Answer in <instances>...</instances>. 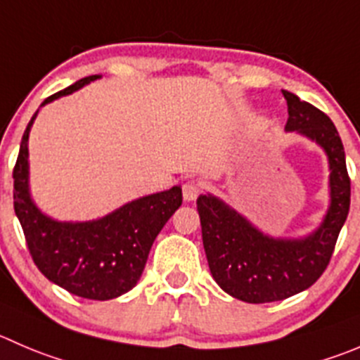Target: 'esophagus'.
<instances>
[{
  "instance_id": "obj_1",
  "label": "esophagus",
  "mask_w": 360,
  "mask_h": 360,
  "mask_svg": "<svg viewBox=\"0 0 360 360\" xmlns=\"http://www.w3.org/2000/svg\"><path fill=\"white\" fill-rule=\"evenodd\" d=\"M182 194L186 201L196 200V198L201 194V184L198 182V180H187L182 187Z\"/></svg>"
}]
</instances>
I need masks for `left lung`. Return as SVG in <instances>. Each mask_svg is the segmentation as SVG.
Returning <instances> with one entry per match:
<instances>
[{"instance_id":"8db88e82","label":"left lung","mask_w":360,"mask_h":360,"mask_svg":"<svg viewBox=\"0 0 360 360\" xmlns=\"http://www.w3.org/2000/svg\"><path fill=\"white\" fill-rule=\"evenodd\" d=\"M288 105L286 131L316 141L330 164V208L323 224L300 240L270 238L214 196L198 198L201 237L212 277L249 304L276 302L309 288L325 272L350 210V176L345 148L332 120L309 102L283 91Z\"/></svg>"}]
</instances>
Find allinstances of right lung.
Segmentation results:
<instances>
[{"instance_id":"add662e5","label":"right lung","mask_w":360,"mask_h":360,"mask_svg":"<svg viewBox=\"0 0 360 360\" xmlns=\"http://www.w3.org/2000/svg\"><path fill=\"white\" fill-rule=\"evenodd\" d=\"M98 77H84L47 97L42 105ZM37 112L24 131L13 166V210L30 255L47 279L74 295L91 300L123 295L136 286L153 240L182 205V189L139 198L98 221L58 222L46 217L28 193V136Z\"/></svg>"}]
</instances>
